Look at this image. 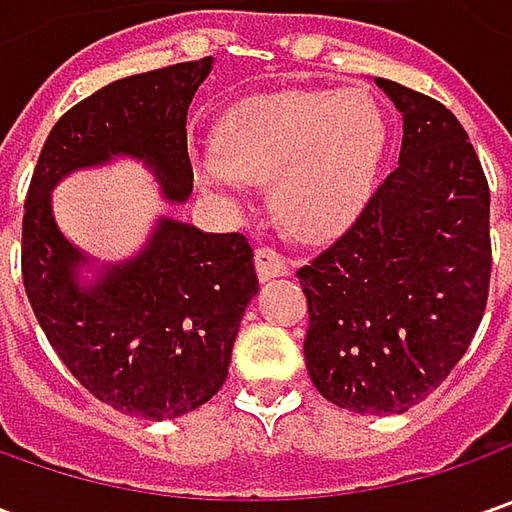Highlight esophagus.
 <instances>
[{
    "instance_id": "esophagus-1",
    "label": "esophagus",
    "mask_w": 512,
    "mask_h": 512,
    "mask_svg": "<svg viewBox=\"0 0 512 512\" xmlns=\"http://www.w3.org/2000/svg\"><path fill=\"white\" fill-rule=\"evenodd\" d=\"M256 270H259V279H273V276H287L293 265L285 253H279L276 247L262 245L256 247Z\"/></svg>"
}]
</instances>
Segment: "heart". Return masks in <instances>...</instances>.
Returning a JSON list of instances; mask_svg holds the SVG:
<instances>
[{
    "label": "heart",
    "mask_w": 512,
    "mask_h": 512,
    "mask_svg": "<svg viewBox=\"0 0 512 512\" xmlns=\"http://www.w3.org/2000/svg\"><path fill=\"white\" fill-rule=\"evenodd\" d=\"M382 148V110L364 90H296L242 105L193 168L230 193L273 182L279 219L302 239H330L362 213Z\"/></svg>",
    "instance_id": "heart-1"
}]
</instances>
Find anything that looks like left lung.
<instances>
[{"label": "left lung", "instance_id": "1", "mask_svg": "<svg viewBox=\"0 0 512 512\" xmlns=\"http://www.w3.org/2000/svg\"><path fill=\"white\" fill-rule=\"evenodd\" d=\"M404 119L402 153L356 222L296 270L305 362L327 402L404 413L450 376L490 293V187L442 102L379 79Z\"/></svg>", "mask_w": 512, "mask_h": 512}]
</instances>
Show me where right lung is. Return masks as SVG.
<instances>
[{
	"instance_id": "right-lung-1",
	"label": "right lung",
	"mask_w": 512,
	"mask_h": 512,
	"mask_svg": "<svg viewBox=\"0 0 512 512\" xmlns=\"http://www.w3.org/2000/svg\"><path fill=\"white\" fill-rule=\"evenodd\" d=\"M210 56L110 82L53 125L33 168L22 216V282L36 322L76 382L119 413L176 419L210 402L259 279L242 233H202L162 219L148 250L82 290V253L50 216L65 173L128 153L156 170L165 196L193 190L187 105Z\"/></svg>"
}]
</instances>
